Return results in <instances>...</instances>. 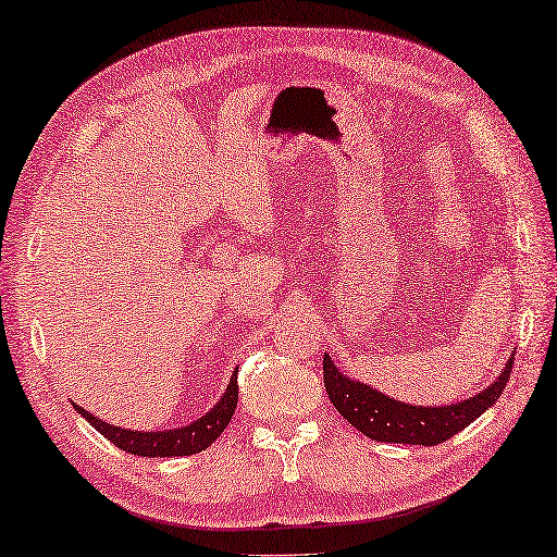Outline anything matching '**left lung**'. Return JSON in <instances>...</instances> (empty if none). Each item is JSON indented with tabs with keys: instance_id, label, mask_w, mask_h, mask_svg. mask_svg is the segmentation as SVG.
<instances>
[{
	"instance_id": "8db88e82",
	"label": "left lung",
	"mask_w": 557,
	"mask_h": 557,
	"mask_svg": "<svg viewBox=\"0 0 557 557\" xmlns=\"http://www.w3.org/2000/svg\"><path fill=\"white\" fill-rule=\"evenodd\" d=\"M513 359H508L506 369L493 382L488 389L471 396V399L458 401L451 406H409L396 399H389L372 386L351 382V379L337 372L332 359L324 355V386L344 419L351 426L359 429L361 434L369 436L379 444H419V446H436L444 444L458 431H463L471 421H475L488 406L496 404L498 396L506 389Z\"/></svg>"
}]
</instances>
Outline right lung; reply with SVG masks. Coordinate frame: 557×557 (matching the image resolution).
<instances>
[{
	"mask_svg": "<svg viewBox=\"0 0 557 557\" xmlns=\"http://www.w3.org/2000/svg\"><path fill=\"white\" fill-rule=\"evenodd\" d=\"M237 406V374H233L231 384H227V392L223 399H220L213 409H210L206 417L198 419L196 423L183 429H171V431H128V429H119L111 426L101 419H96L94 413H88L82 406L74 404V409L82 413V417L91 423V426L99 431L101 436L113 441L123 451L134 454V456H190L198 454L202 448H208L213 441L223 434L227 423H231L233 413Z\"/></svg>",
	"mask_w": 557,
	"mask_h": 557,
	"instance_id": "1",
	"label": "right lung"
}]
</instances>
